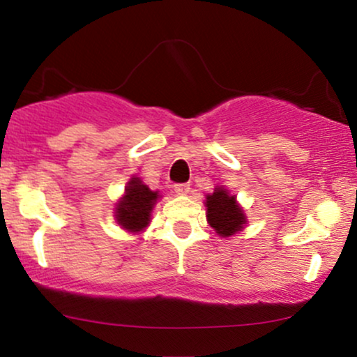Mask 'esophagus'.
<instances>
[{
    "label": "esophagus",
    "mask_w": 357,
    "mask_h": 357,
    "mask_svg": "<svg viewBox=\"0 0 357 357\" xmlns=\"http://www.w3.org/2000/svg\"><path fill=\"white\" fill-rule=\"evenodd\" d=\"M191 191V188H189V184H174V192L179 194V196H186Z\"/></svg>",
    "instance_id": "34e87169"
}]
</instances>
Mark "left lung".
<instances>
[{"mask_svg": "<svg viewBox=\"0 0 357 357\" xmlns=\"http://www.w3.org/2000/svg\"><path fill=\"white\" fill-rule=\"evenodd\" d=\"M207 220L220 236H231L241 230L246 223L245 213L236 204L235 196H230L223 188H215L207 196Z\"/></svg>", "mask_w": 357, "mask_h": 357, "instance_id": "left-lung-1", "label": "left lung"}]
</instances>
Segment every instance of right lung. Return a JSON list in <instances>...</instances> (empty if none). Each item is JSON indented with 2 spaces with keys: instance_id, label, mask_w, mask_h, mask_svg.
I'll return each instance as SVG.
<instances>
[{
  "instance_id": "add662e5",
  "label": "right lung",
  "mask_w": 357,
  "mask_h": 357,
  "mask_svg": "<svg viewBox=\"0 0 357 357\" xmlns=\"http://www.w3.org/2000/svg\"><path fill=\"white\" fill-rule=\"evenodd\" d=\"M158 192L150 191L139 178H132L126 189V196L117 204L116 218L122 228L130 231H140L150 222V212Z\"/></svg>"
}]
</instances>
